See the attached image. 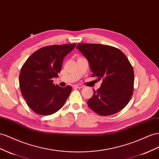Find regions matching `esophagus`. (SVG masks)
Returning a JSON list of instances; mask_svg holds the SVG:
<instances>
[{"mask_svg":"<svg viewBox=\"0 0 159 159\" xmlns=\"http://www.w3.org/2000/svg\"><path fill=\"white\" fill-rule=\"evenodd\" d=\"M74 87L75 88H79V89L83 88H84L83 85H75Z\"/></svg>","mask_w":159,"mask_h":159,"instance_id":"1","label":"esophagus"}]
</instances>
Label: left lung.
I'll use <instances>...</instances> for the list:
<instances>
[{
	"mask_svg": "<svg viewBox=\"0 0 159 159\" xmlns=\"http://www.w3.org/2000/svg\"><path fill=\"white\" fill-rule=\"evenodd\" d=\"M76 49L88 60L92 76L103 80L87 102L89 108L101 116L118 112L133 93L134 75L129 60L120 50L110 45L80 43Z\"/></svg>",
	"mask_w": 159,
	"mask_h": 159,
	"instance_id": "left-lung-1",
	"label": "left lung"
}]
</instances>
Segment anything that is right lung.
Returning <instances> with one entry per match:
<instances>
[{
  "instance_id": "obj_1",
  "label": "right lung",
  "mask_w": 159,
  "mask_h": 159,
  "mask_svg": "<svg viewBox=\"0 0 159 159\" xmlns=\"http://www.w3.org/2000/svg\"><path fill=\"white\" fill-rule=\"evenodd\" d=\"M74 44L50 45L34 52L21 68L19 85L28 106L35 113L48 116L61 109L71 92L67 85H55L63 59L75 48Z\"/></svg>"
}]
</instances>
